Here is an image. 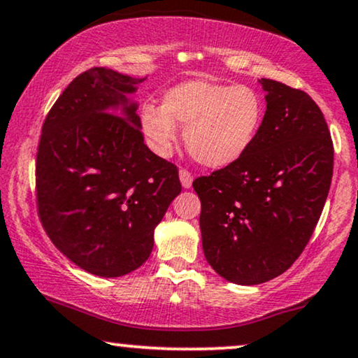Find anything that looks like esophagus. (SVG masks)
<instances>
[{"label":"esophagus","instance_id":"obj_1","mask_svg":"<svg viewBox=\"0 0 358 358\" xmlns=\"http://www.w3.org/2000/svg\"><path fill=\"white\" fill-rule=\"evenodd\" d=\"M179 179H180V184H182L184 189H189L190 185H192V180H194L192 174H190L187 169H180L179 171Z\"/></svg>","mask_w":358,"mask_h":358}]
</instances>
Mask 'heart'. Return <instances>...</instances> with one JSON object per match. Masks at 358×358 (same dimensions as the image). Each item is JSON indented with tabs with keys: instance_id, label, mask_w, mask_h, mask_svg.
<instances>
[{
	"instance_id": "1",
	"label": "heart",
	"mask_w": 358,
	"mask_h": 358,
	"mask_svg": "<svg viewBox=\"0 0 358 358\" xmlns=\"http://www.w3.org/2000/svg\"><path fill=\"white\" fill-rule=\"evenodd\" d=\"M264 117L262 95L248 85L194 78L169 88L162 106L145 105L139 123L156 155L168 156L185 127V146L206 168H227L247 155Z\"/></svg>"
}]
</instances>
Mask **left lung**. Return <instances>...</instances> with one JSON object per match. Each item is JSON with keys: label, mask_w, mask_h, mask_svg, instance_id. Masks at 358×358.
Wrapping results in <instances>:
<instances>
[{"label": "left lung", "mask_w": 358, "mask_h": 358, "mask_svg": "<svg viewBox=\"0 0 358 358\" xmlns=\"http://www.w3.org/2000/svg\"><path fill=\"white\" fill-rule=\"evenodd\" d=\"M266 111L247 155L194 180L207 263L235 285L285 273L326 203L334 146L321 108L303 90L262 78Z\"/></svg>", "instance_id": "obj_1"}]
</instances>
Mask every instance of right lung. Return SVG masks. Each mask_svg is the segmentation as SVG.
I'll use <instances>...</instances> for the list:
<instances>
[{
  "mask_svg": "<svg viewBox=\"0 0 358 358\" xmlns=\"http://www.w3.org/2000/svg\"><path fill=\"white\" fill-rule=\"evenodd\" d=\"M145 80L88 69L50 108L37 148L44 230L60 253L95 276L141 266L182 189L178 168L145 145L138 103L129 99Z\"/></svg>",
  "mask_w": 358,
  "mask_h": 358,
  "instance_id": "1",
  "label": "right lung"
}]
</instances>
